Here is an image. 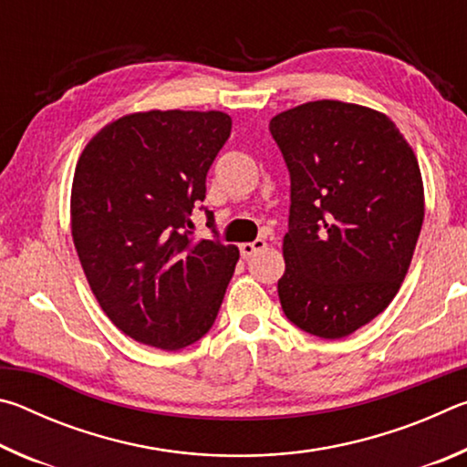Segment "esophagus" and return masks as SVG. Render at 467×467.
<instances>
[{
	"label": "esophagus",
	"mask_w": 467,
	"mask_h": 467,
	"mask_svg": "<svg viewBox=\"0 0 467 467\" xmlns=\"http://www.w3.org/2000/svg\"><path fill=\"white\" fill-rule=\"evenodd\" d=\"M264 247H265V241H264V239H257V241H253V243H241V244H239L241 255H243L244 259H249L251 255H255V253H257L259 249H264Z\"/></svg>",
	"instance_id": "esophagus-1"
}]
</instances>
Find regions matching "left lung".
<instances>
[{
	"mask_svg": "<svg viewBox=\"0 0 467 467\" xmlns=\"http://www.w3.org/2000/svg\"><path fill=\"white\" fill-rule=\"evenodd\" d=\"M270 131L290 171L278 296L286 317L337 339L387 309L412 264L424 220L416 154L381 110L311 100Z\"/></svg>",
	"mask_w": 467,
	"mask_h": 467,
	"instance_id": "8db88e82",
	"label": "left lung"
}]
</instances>
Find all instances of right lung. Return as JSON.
<instances>
[{
  "mask_svg": "<svg viewBox=\"0 0 467 467\" xmlns=\"http://www.w3.org/2000/svg\"><path fill=\"white\" fill-rule=\"evenodd\" d=\"M231 125L223 110H140L107 123L78 158V257L100 309L140 344L181 350L223 305L239 249L197 239L189 216Z\"/></svg>",
  "mask_w": 467,
  "mask_h": 467,
  "instance_id": "obj_1",
  "label": "right lung"
}]
</instances>
